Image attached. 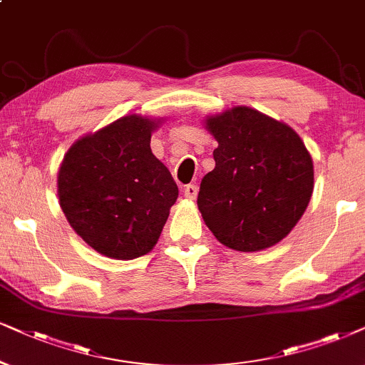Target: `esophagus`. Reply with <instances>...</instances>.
Listing matches in <instances>:
<instances>
[{
  "label": "esophagus",
  "mask_w": 365,
  "mask_h": 365,
  "mask_svg": "<svg viewBox=\"0 0 365 365\" xmlns=\"http://www.w3.org/2000/svg\"><path fill=\"white\" fill-rule=\"evenodd\" d=\"M198 193V187L193 185V183H190V185H185V188H183V195H185L188 200H195Z\"/></svg>",
  "instance_id": "34e87169"
}]
</instances>
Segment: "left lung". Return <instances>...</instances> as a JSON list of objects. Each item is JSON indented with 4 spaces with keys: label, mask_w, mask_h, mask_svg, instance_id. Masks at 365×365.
<instances>
[{
    "label": "left lung",
    "mask_w": 365,
    "mask_h": 365,
    "mask_svg": "<svg viewBox=\"0 0 365 365\" xmlns=\"http://www.w3.org/2000/svg\"><path fill=\"white\" fill-rule=\"evenodd\" d=\"M219 146L197 205L224 246L255 252L292 232L313 192V161L294 129L237 106L205 119Z\"/></svg>",
    "instance_id": "8db88e82"
}]
</instances>
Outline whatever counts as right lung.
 Returning <instances> with one entry per match:
<instances>
[{
	"label": "right lung",
	"mask_w": 365,
	"mask_h": 365,
	"mask_svg": "<svg viewBox=\"0 0 365 365\" xmlns=\"http://www.w3.org/2000/svg\"><path fill=\"white\" fill-rule=\"evenodd\" d=\"M155 119L119 118L81 138L58 170V200L68 224L113 259L148 255L178 197L172 173L151 153Z\"/></svg>",
	"instance_id": "right-lung-1"
}]
</instances>
